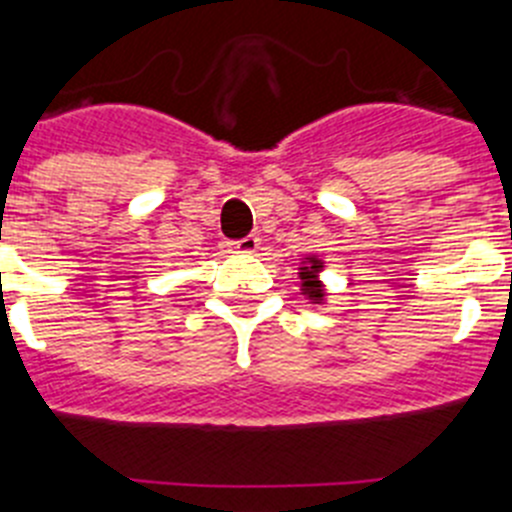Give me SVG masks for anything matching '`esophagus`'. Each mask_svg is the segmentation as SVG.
<instances>
[{
    "mask_svg": "<svg viewBox=\"0 0 512 512\" xmlns=\"http://www.w3.org/2000/svg\"><path fill=\"white\" fill-rule=\"evenodd\" d=\"M259 248V238L256 235H246L241 241H228V251L233 253H253Z\"/></svg>",
    "mask_w": 512,
    "mask_h": 512,
    "instance_id": "1",
    "label": "esophagus"
}]
</instances>
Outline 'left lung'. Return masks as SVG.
Masks as SVG:
<instances>
[{
	"instance_id": "obj_1",
	"label": "left lung",
	"mask_w": 512,
	"mask_h": 512,
	"mask_svg": "<svg viewBox=\"0 0 512 512\" xmlns=\"http://www.w3.org/2000/svg\"><path fill=\"white\" fill-rule=\"evenodd\" d=\"M320 271V261L318 259H310V264L302 266L300 271V279H302V289H305V295H310V300L320 302L323 297V289H320V282L315 279V274Z\"/></svg>"
}]
</instances>
